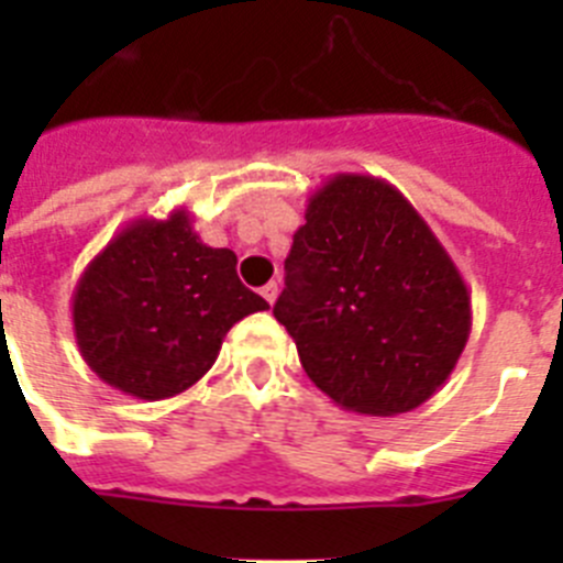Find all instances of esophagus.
Here are the masks:
<instances>
[{"instance_id": "1", "label": "esophagus", "mask_w": 563, "mask_h": 563, "mask_svg": "<svg viewBox=\"0 0 563 563\" xmlns=\"http://www.w3.org/2000/svg\"><path fill=\"white\" fill-rule=\"evenodd\" d=\"M262 296H265L267 305H273V301H276V296H278V285H276V282H271V285L262 287Z\"/></svg>"}]
</instances>
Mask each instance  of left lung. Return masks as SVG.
Instances as JSON below:
<instances>
[{
	"mask_svg": "<svg viewBox=\"0 0 563 563\" xmlns=\"http://www.w3.org/2000/svg\"><path fill=\"white\" fill-rule=\"evenodd\" d=\"M273 316L341 409L391 417L449 380L471 335L454 258L391 183L335 174L307 200Z\"/></svg>",
	"mask_w": 563,
	"mask_h": 563,
	"instance_id": "8db88e82",
	"label": "left lung"
}]
</instances>
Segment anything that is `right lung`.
<instances>
[{
	"label": "right lung",
	"instance_id": "1",
	"mask_svg": "<svg viewBox=\"0 0 563 563\" xmlns=\"http://www.w3.org/2000/svg\"><path fill=\"white\" fill-rule=\"evenodd\" d=\"M267 301L236 276V253L208 247L191 213L137 217L109 239L73 290V330L87 366L137 400L191 389L222 338Z\"/></svg>",
	"mask_w": 563,
	"mask_h": 563
}]
</instances>
